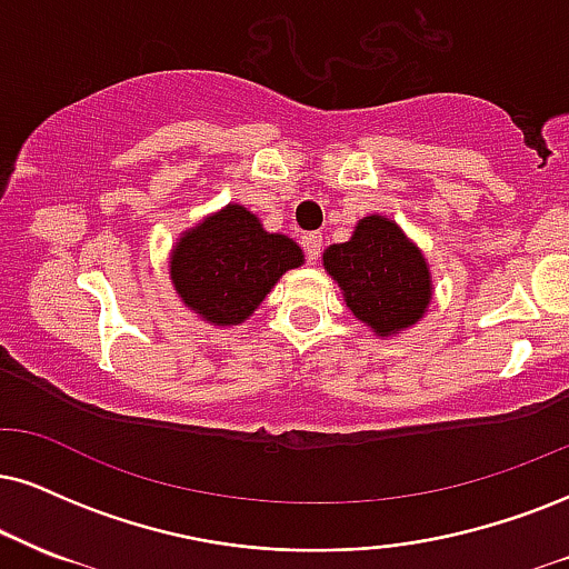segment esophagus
<instances>
[{"label": "esophagus", "instance_id": "esophagus-1", "mask_svg": "<svg viewBox=\"0 0 569 569\" xmlns=\"http://www.w3.org/2000/svg\"><path fill=\"white\" fill-rule=\"evenodd\" d=\"M303 244H306V256H308V261L317 263V261H319V256H321V234H317V231H313V234H306Z\"/></svg>", "mask_w": 569, "mask_h": 569}]
</instances>
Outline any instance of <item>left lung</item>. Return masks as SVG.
I'll use <instances>...</instances> for the list:
<instances>
[{
  "label": "left lung",
  "mask_w": 569,
  "mask_h": 569,
  "mask_svg": "<svg viewBox=\"0 0 569 569\" xmlns=\"http://www.w3.org/2000/svg\"><path fill=\"white\" fill-rule=\"evenodd\" d=\"M321 263L338 282L350 313L382 340L422 321L432 303L425 252L388 216H363L348 242L329 244Z\"/></svg>",
  "instance_id": "1"
}]
</instances>
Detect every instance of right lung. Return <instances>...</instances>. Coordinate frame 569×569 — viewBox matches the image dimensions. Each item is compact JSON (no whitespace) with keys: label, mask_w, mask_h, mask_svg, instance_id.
Returning <instances> with one entry per match:
<instances>
[{"label":"right lung","mask_w":569,"mask_h":569,"mask_svg":"<svg viewBox=\"0 0 569 569\" xmlns=\"http://www.w3.org/2000/svg\"><path fill=\"white\" fill-rule=\"evenodd\" d=\"M306 256L287 234H271L240 202H229L181 231L168 273L187 311L213 327H234L252 317L284 271Z\"/></svg>","instance_id":"add662e5"}]
</instances>
